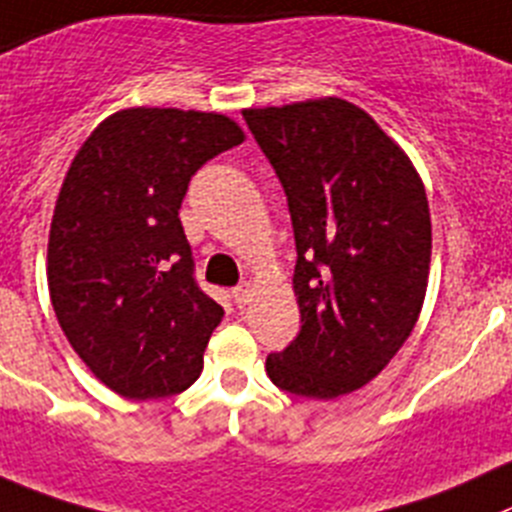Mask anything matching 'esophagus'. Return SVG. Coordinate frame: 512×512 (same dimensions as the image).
I'll list each match as a JSON object with an SVG mask.
<instances>
[{
  "instance_id": "obj_1",
  "label": "esophagus",
  "mask_w": 512,
  "mask_h": 512,
  "mask_svg": "<svg viewBox=\"0 0 512 512\" xmlns=\"http://www.w3.org/2000/svg\"><path fill=\"white\" fill-rule=\"evenodd\" d=\"M251 296H253L251 284H241V286H236V289H233V301H236L238 306H246L248 301H251Z\"/></svg>"
}]
</instances>
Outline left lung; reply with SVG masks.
<instances>
[{
    "instance_id": "left-lung-1",
    "label": "left lung",
    "mask_w": 512,
    "mask_h": 512,
    "mask_svg": "<svg viewBox=\"0 0 512 512\" xmlns=\"http://www.w3.org/2000/svg\"><path fill=\"white\" fill-rule=\"evenodd\" d=\"M274 165L296 238L301 332L269 354L279 389L334 399L364 387L420 319L432 223L420 173L369 113L342 97L243 110Z\"/></svg>"
}]
</instances>
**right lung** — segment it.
Segmentation results:
<instances>
[{
    "mask_svg": "<svg viewBox=\"0 0 512 512\" xmlns=\"http://www.w3.org/2000/svg\"><path fill=\"white\" fill-rule=\"evenodd\" d=\"M221 113L128 107L102 120L62 180L47 284L77 357L128 399L191 387L223 309L198 289L178 211L191 175L243 143Z\"/></svg>",
    "mask_w": 512,
    "mask_h": 512,
    "instance_id": "add662e5",
    "label": "right lung"
}]
</instances>
